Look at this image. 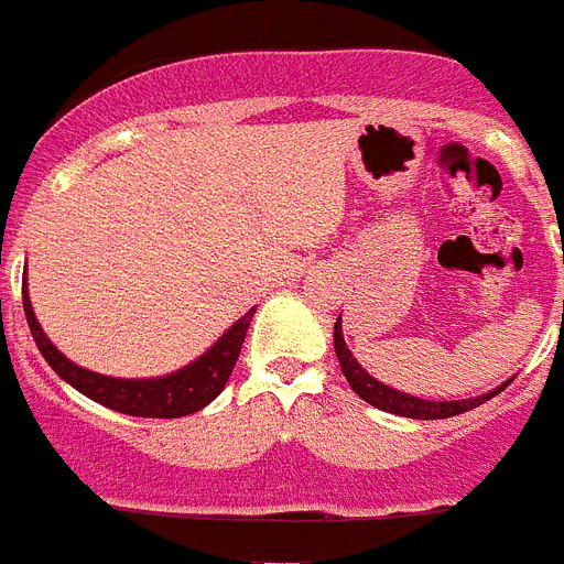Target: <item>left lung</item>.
<instances>
[{"mask_svg":"<svg viewBox=\"0 0 564 564\" xmlns=\"http://www.w3.org/2000/svg\"><path fill=\"white\" fill-rule=\"evenodd\" d=\"M333 347H336L344 378H347V383H350L352 392H356L358 398H364V401L370 403V406H376V410L392 412V415L401 417H415V421H437V417H452L460 415V412L475 410V406L486 403L488 398H495L497 392H502L508 383L514 381V376H511L506 383H500L495 390H488L475 398H460V401H430V398H417L410 395V392L395 390V387H387V383L378 381V378H372L370 372L364 370L361 364L356 361V356L350 352V347H347V341H344L341 316L336 318V327H333Z\"/></svg>","mask_w":564,"mask_h":564,"instance_id":"obj_1","label":"left lung"}]
</instances>
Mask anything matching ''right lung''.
<instances>
[{"mask_svg":"<svg viewBox=\"0 0 564 564\" xmlns=\"http://www.w3.org/2000/svg\"><path fill=\"white\" fill-rule=\"evenodd\" d=\"M22 305L30 333L36 338L39 352L53 367V372H58L62 381H67L73 390L87 395L89 401L134 417H183L208 406L214 398L226 390L234 364H237L239 350H242V341H246L253 311H257V307H251L246 316L237 318L203 356H197L192 364L181 367V370L158 378H112L84 370L76 361H69L56 344L50 341L47 333L39 325L33 305H30L28 273L22 279Z\"/></svg>","mask_w":564,"mask_h":564,"instance_id":"1","label":"right lung"}]
</instances>
